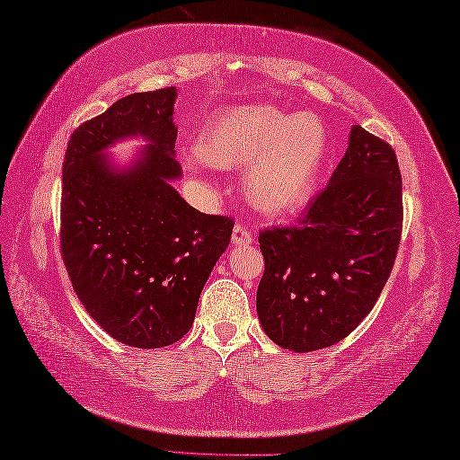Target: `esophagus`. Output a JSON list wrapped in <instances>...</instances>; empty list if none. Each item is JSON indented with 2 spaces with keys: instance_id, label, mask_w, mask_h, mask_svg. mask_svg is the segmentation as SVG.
I'll use <instances>...</instances> for the list:
<instances>
[{
  "instance_id": "1",
  "label": "esophagus",
  "mask_w": 460,
  "mask_h": 460,
  "mask_svg": "<svg viewBox=\"0 0 460 460\" xmlns=\"http://www.w3.org/2000/svg\"><path fill=\"white\" fill-rule=\"evenodd\" d=\"M254 242V234L250 232V228L246 226V224L238 222L236 226H234V232H232V243L234 246H248V243Z\"/></svg>"
}]
</instances>
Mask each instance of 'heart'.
<instances>
[{
	"label": "heart",
	"mask_w": 460,
	"mask_h": 460,
	"mask_svg": "<svg viewBox=\"0 0 460 460\" xmlns=\"http://www.w3.org/2000/svg\"><path fill=\"white\" fill-rule=\"evenodd\" d=\"M199 151L218 168L250 164L243 176L248 199L264 212H292L315 189L327 155V128L314 112L234 107L202 130Z\"/></svg>",
	"instance_id": "1"
}]
</instances>
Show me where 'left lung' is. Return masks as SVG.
Segmentation results:
<instances>
[{
  "label": "left lung",
  "instance_id": "obj_1",
  "mask_svg": "<svg viewBox=\"0 0 460 460\" xmlns=\"http://www.w3.org/2000/svg\"><path fill=\"white\" fill-rule=\"evenodd\" d=\"M401 228L395 151L355 125L330 184L307 204L297 226L260 232L266 270L256 307L270 340L307 353L348 337L387 284Z\"/></svg>",
  "mask_w": 460,
  "mask_h": 460
}]
</instances>
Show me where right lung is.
<instances>
[{
    "label": "right lung",
    "mask_w": 460,
    "mask_h": 460,
    "mask_svg": "<svg viewBox=\"0 0 460 460\" xmlns=\"http://www.w3.org/2000/svg\"><path fill=\"white\" fill-rule=\"evenodd\" d=\"M176 89L135 93L75 128L63 161L61 256L75 294L117 341L166 348L192 327L202 288L234 220L202 214L172 189ZM152 143L128 169L108 163L117 139Z\"/></svg>",
    "instance_id": "right-lung-1"
}]
</instances>
